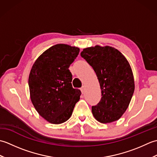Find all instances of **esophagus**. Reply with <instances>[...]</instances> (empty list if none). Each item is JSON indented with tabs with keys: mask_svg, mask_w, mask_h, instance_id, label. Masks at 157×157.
I'll use <instances>...</instances> for the list:
<instances>
[{
	"mask_svg": "<svg viewBox=\"0 0 157 157\" xmlns=\"http://www.w3.org/2000/svg\"><path fill=\"white\" fill-rule=\"evenodd\" d=\"M80 90H81V91H82V94H84V92H85V90H86L85 86H82V87L80 88Z\"/></svg>",
	"mask_w": 157,
	"mask_h": 157,
	"instance_id": "1",
	"label": "esophagus"
}]
</instances>
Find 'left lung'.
I'll use <instances>...</instances> for the list:
<instances>
[{"instance_id": "left-lung-1", "label": "left lung", "mask_w": 157, "mask_h": 157, "mask_svg": "<svg viewBox=\"0 0 157 157\" xmlns=\"http://www.w3.org/2000/svg\"><path fill=\"white\" fill-rule=\"evenodd\" d=\"M92 67L101 86L102 97L92 112L99 122L118 120L128 109L134 92L133 73L128 60L111 46L87 48L80 53Z\"/></svg>"}]
</instances>
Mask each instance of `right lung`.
<instances>
[{"instance_id":"1","label":"right lung","mask_w":157,"mask_h":157,"mask_svg":"<svg viewBox=\"0 0 157 157\" xmlns=\"http://www.w3.org/2000/svg\"><path fill=\"white\" fill-rule=\"evenodd\" d=\"M79 48L59 44L39 56L29 75L30 98L36 111L53 124L70 118L81 91L72 87L69 67L78 56Z\"/></svg>"}]
</instances>
